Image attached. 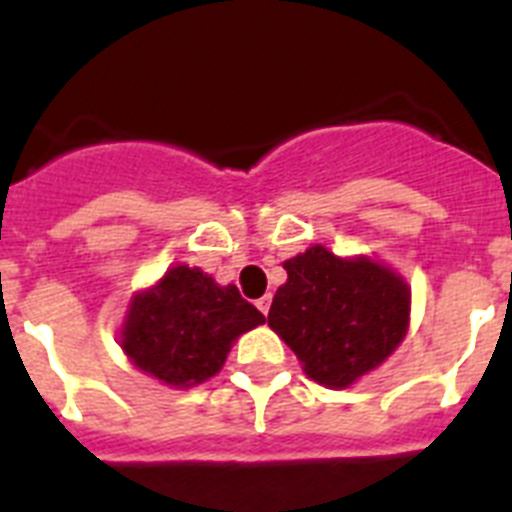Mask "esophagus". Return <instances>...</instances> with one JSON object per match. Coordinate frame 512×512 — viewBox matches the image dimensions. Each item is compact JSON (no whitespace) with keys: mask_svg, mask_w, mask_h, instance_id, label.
<instances>
[{"mask_svg":"<svg viewBox=\"0 0 512 512\" xmlns=\"http://www.w3.org/2000/svg\"><path fill=\"white\" fill-rule=\"evenodd\" d=\"M256 308H259L261 313L266 316V313H269V308H272V295H264V298L256 300Z\"/></svg>","mask_w":512,"mask_h":512,"instance_id":"34e87169","label":"esophagus"}]
</instances>
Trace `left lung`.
I'll return each mask as SVG.
<instances>
[{
  "label": "left lung",
  "mask_w": 512,
  "mask_h": 512,
  "mask_svg": "<svg viewBox=\"0 0 512 512\" xmlns=\"http://www.w3.org/2000/svg\"><path fill=\"white\" fill-rule=\"evenodd\" d=\"M269 326L321 386L347 388L404 342L412 292L388 266L313 246L285 261Z\"/></svg>",
  "instance_id": "obj_1"
}]
</instances>
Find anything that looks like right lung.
<instances>
[{
	"mask_svg": "<svg viewBox=\"0 0 512 512\" xmlns=\"http://www.w3.org/2000/svg\"><path fill=\"white\" fill-rule=\"evenodd\" d=\"M264 316L235 285H217L207 272L170 266L150 290L129 303L121 349L142 373L176 388H191L220 373L240 334Z\"/></svg>",
	"mask_w": 512,
	"mask_h": 512,
	"instance_id": "1",
	"label": "right lung"
}]
</instances>
